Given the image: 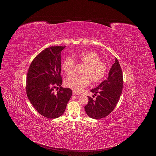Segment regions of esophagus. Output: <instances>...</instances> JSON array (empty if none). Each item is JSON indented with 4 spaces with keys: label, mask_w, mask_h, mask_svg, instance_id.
Masks as SVG:
<instances>
[{
    "label": "esophagus",
    "mask_w": 156,
    "mask_h": 156,
    "mask_svg": "<svg viewBox=\"0 0 156 156\" xmlns=\"http://www.w3.org/2000/svg\"><path fill=\"white\" fill-rule=\"evenodd\" d=\"M73 95H74V96H75V95H79L78 94V93H76V92H75V91H73Z\"/></svg>",
    "instance_id": "obj_1"
}]
</instances>
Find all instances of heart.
Wrapping results in <instances>:
<instances>
[{
    "label": "heart",
    "mask_w": 156,
    "mask_h": 156,
    "mask_svg": "<svg viewBox=\"0 0 156 156\" xmlns=\"http://www.w3.org/2000/svg\"><path fill=\"white\" fill-rule=\"evenodd\" d=\"M76 60L86 64L82 73L83 75H73L65 80L66 86L75 92H81L91 81H101L107 74V66L101 62L99 55L94 51H83L78 54ZM75 68V61L72 57H66L62 65V69L66 75H71Z\"/></svg>",
    "instance_id": "obj_1"
}]
</instances>
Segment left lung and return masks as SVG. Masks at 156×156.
Instances as JSON below:
<instances>
[{
  "instance_id": "1",
  "label": "left lung",
  "mask_w": 156,
  "mask_h": 156,
  "mask_svg": "<svg viewBox=\"0 0 156 156\" xmlns=\"http://www.w3.org/2000/svg\"><path fill=\"white\" fill-rule=\"evenodd\" d=\"M123 73L120 65L115 58L107 80L102 81L98 87L91 90L94 95L98 96L96 100L88 98V103L84 107L87 115L94 119L105 117L112 112L120 99L123 90Z\"/></svg>"
}]
</instances>
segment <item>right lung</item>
Masks as SVG:
<instances>
[{
	"mask_svg": "<svg viewBox=\"0 0 156 156\" xmlns=\"http://www.w3.org/2000/svg\"><path fill=\"white\" fill-rule=\"evenodd\" d=\"M65 48L52 46L42 51L32 61L27 74L28 98L37 112L48 119L61 116L72 95L71 89L61 86V52Z\"/></svg>",
	"mask_w": 156,
	"mask_h": 156,
	"instance_id": "obj_1",
	"label": "right lung"
}]
</instances>
